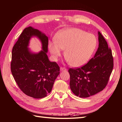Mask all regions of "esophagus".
Instances as JSON below:
<instances>
[{
    "instance_id": "obj_1",
    "label": "esophagus",
    "mask_w": 122,
    "mask_h": 122,
    "mask_svg": "<svg viewBox=\"0 0 122 122\" xmlns=\"http://www.w3.org/2000/svg\"><path fill=\"white\" fill-rule=\"evenodd\" d=\"M60 70L61 71H66L67 69L65 67H60Z\"/></svg>"
}]
</instances>
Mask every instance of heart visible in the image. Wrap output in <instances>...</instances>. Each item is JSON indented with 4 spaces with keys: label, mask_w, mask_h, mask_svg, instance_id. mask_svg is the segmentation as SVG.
<instances>
[{
    "label": "heart",
    "mask_w": 122,
    "mask_h": 122,
    "mask_svg": "<svg viewBox=\"0 0 122 122\" xmlns=\"http://www.w3.org/2000/svg\"><path fill=\"white\" fill-rule=\"evenodd\" d=\"M55 41L49 42L48 45L54 58L57 59L61 55L62 49H65V58L75 67L82 66L89 60L97 44L94 34L75 28L58 31L55 36Z\"/></svg>",
    "instance_id": "1"
}]
</instances>
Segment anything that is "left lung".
<instances>
[{
  "mask_svg": "<svg viewBox=\"0 0 122 122\" xmlns=\"http://www.w3.org/2000/svg\"><path fill=\"white\" fill-rule=\"evenodd\" d=\"M98 34L99 45L94 58L81 67L68 70L70 88L80 97H89L104 90L113 68L111 50L101 32Z\"/></svg>",
  "mask_w": 122,
  "mask_h": 122,
  "instance_id": "1",
  "label": "left lung"
}]
</instances>
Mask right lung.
<instances>
[{"label": "right lung", "mask_w": 122, "mask_h": 122, "mask_svg": "<svg viewBox=\"0 0 122 122\" xmlns=\"http://www.w3.org/2000/svg\"><path fill=\"white\" fill-rule=\"evenodd\" d=\"M33 36L38 37L42 44L43 51L37 54L31 53L27 48ZM48 45L47 36L39 30L29 27L23 30L12 49V75L21 91L34 98L47 95L60 74L58 64L51 62L48 58Z\"/></svg>", "instance_id": "add662e5"}]
</instances>
